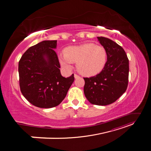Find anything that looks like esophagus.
<instances>
[{
	"instance_id": "34e87169",
	"label": "esophagus",
	"mask_w": 151,
	"mask_h": 151,
	"mask_svg": "<svg viewBox=\"0 0 151 151\" xmlns=\"http://www.w3.org/2000/svg\"><path fill=\"white\" fill-rule=\"evenodd\" d=\"M74 77H75L76 79H77V78H79V76L77 75V74H74Z\"/></svg>"
}]
</instances>
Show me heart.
<instances>
[{"instance_id": "1", "label": "heart", "mask_w": 151, "mask_h": 151, "mask_svg": "<svg viewBox=\"0 0 151 151\" xmlns=\"http://www.w3.org/2000/svg\"><path fill=\"white\" fill-rule=\"evenodd\" d=\"M107 60L106 50L93 43L69 47L65 49V54L59 55L62 66L70 68L73 62H77V70L87 76L99 74L106 66Z\"/></svg>"}]
</instances>
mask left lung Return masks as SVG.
I'll use <instances>...</instances> for the list:
<instances>
[{"label": "left lung", "instance_id": "1", "mask_svg": "<svg viewBox=\"0 0 151 151\" xmlns=\"http://www.w3.org/2000/svg\"><path fill=\"white\" fill-rule=\"evenodd\" d=\"M98 39L106 50L107 63L99 74L89 78L84 77V93L91 104L106 106L116 101L127 90L129 61L119 45L102 36Z\"/></svg>", "mask_w": 151, "mask_h": 151}]
</instances>
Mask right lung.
<instances>
[{
  "label": "right lung",
  "mask_w": 151,
  "mask_h": 151,
  "mask_svg": "<svg viewBox=\"0 0 151 151\" xmlns=\"http://www.w3.org/2000/svg\"><path fill=\"white\" fill-rule=\"evenodd\" d=\"M56 47L57 40L43 41L27 50L19 62L21 92L36 107L58 106L74 81V74L67 78L62 76Z\"/></svg>",
  "instance_id": "obj_1"
}]
</instances>
